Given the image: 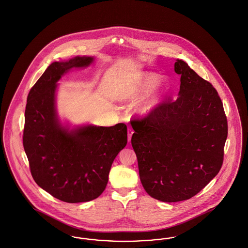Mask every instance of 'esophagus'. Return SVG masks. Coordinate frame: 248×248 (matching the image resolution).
<instances>
[{
  "mask_svg": "<svg viewBox=\"0 0 248 248\" xmlns=\"http://www.w3.org/2000/svg\"><path fill=\"white\" fill-rule=\"evenodd\" d=\"M132 134H133V130L130 129V128H129V129H128V140H129V141H130V140H131Z\"/></svg>",
  "mask_w": 248,
  "mask_h": 248,
  "instance_id": "1",
  "label": "esophagus"
}]
</instances>
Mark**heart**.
Wrapping results in <instances>:
<instances>
[{"label":"heart","mask_w":248,"mask_h":248,"mask_svg":"<svg viewBox=\"0 0 248 248\" xmlns=\"http://www.w3.org/2000/svg\"><path fill=\"white\" fill-rule=\"evenodd\" d=\"M160 77L156 74H142L132 82L121 87L117 97L121 102H134L146 95L159 82ZM168 93L167 84L163 83L155 90L149 97L141 104L139 110L141 114H148L156 108Z\"/></svg>","instance_id":"obj_1"}]
</instances>
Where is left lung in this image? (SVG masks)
<instances>
[{
	"label": "left lung",
	"mask_w": 248,
	"mask_h": 248,
	"mask_svg": "<svg viewBox=\"0 0 248 248\" xmlns=\"http://www.w3.org/2000/svg\"><path fill=\"white\" fill-rule=\"evenodd\" d=\"M179 96L132 119L131 144L146 193L162 202L192 198L221 169L228 123L223 105L210 82L183 60Z\"/></svg>",
	"instance_id": "8db88e82"
}]
</instances>
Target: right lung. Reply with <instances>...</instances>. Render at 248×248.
<instances>
[{"instance_id": "obj_1", "label": "right lung", "mask_w": 248, "mask_h": 248, "mask_svg": "<svg viewBox=\"0 0 248 248\" xmlns=\"http://www.w3.org/2000/svg\"><path fill=\"white\" fill-rule=\"evenodd\" d=\"M91 56L54 62L31 89L25 110L23 145L35 183L66 203L88 202L105 191L112 163L128 141L127 126H82L68 130L57 119L56 82Z\"/></svg>"}]
</instances>
